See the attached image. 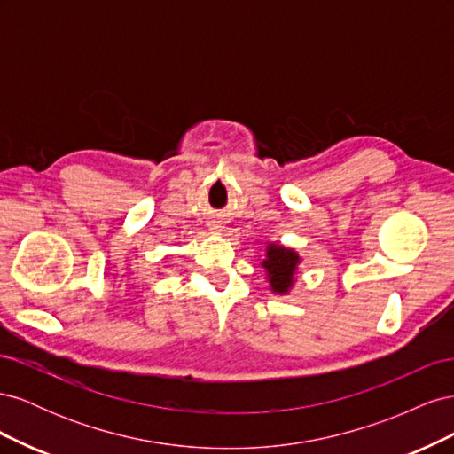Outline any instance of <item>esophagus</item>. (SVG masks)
I'll use <instances>...</instances> for the list:
<instances>
[{"mask_svg":"<svg viewBox=\"0 0 454 454\" xmlns=\"http://www.w3.org/2000/svg\"><path fill=\"white\" fill-rule=\"evenodd\" d=\"M214 229H217V227H214Z\"/></svg>","mask_w":454,"mask_h":454,"instance_id":"obj_1","label":"esophagus"}]
</instances>
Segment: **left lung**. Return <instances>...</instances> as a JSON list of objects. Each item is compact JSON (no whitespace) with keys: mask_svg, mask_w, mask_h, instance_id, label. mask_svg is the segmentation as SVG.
I'll list each match as a JSON object with an SVG mask.
<instances>
[{"mask_svg":"<svg viewBox=\"0 0 454 454\" xmlns=\"http://www.w3.org/2000/svg\"><path fill=\"white\" fill-rule=\"evenodd\" d=\"M299 263V257L294 250H286L282 246L270 244L267 250V259L263 261V267L269 272L270 287L277 294H286L292 287L294 272Z\"/></svg>","mask_w":454,"mask_h":454,"instance_id":"left-lung-1","label":"left lung"}]
</instances>
